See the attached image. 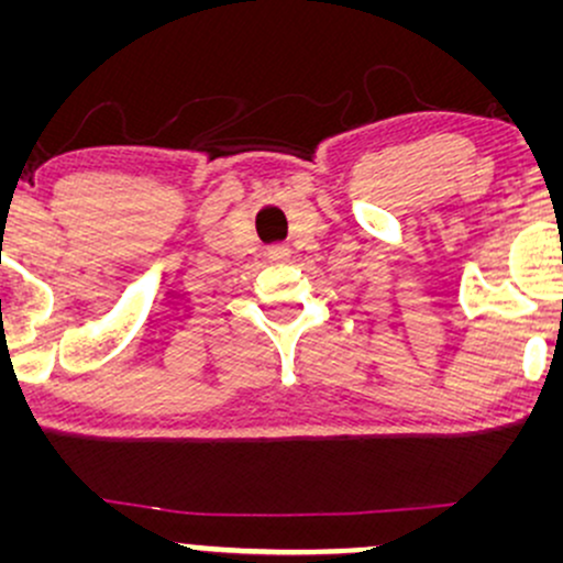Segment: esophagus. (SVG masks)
<instances>
[{
    "instance_id": "1",
    "label": "esophagus",
    "mask_w": 563,
    "mask_h": 563,
    "mask_svg": "<svg viewBox=\"0 0 563 563\" xmlns=\"http://www.w3.org/2000/svg\"><path fill=\"white\" fill-rule=\"evenodd\" d=\"M267 254H269V260H275V262H283V260H288V254H290V251H288V245H273V249H269Z\"/></svg>"
}]
</instances>
